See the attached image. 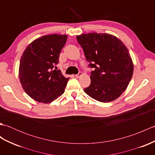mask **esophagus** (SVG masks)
I'll return each mask as SVG.
<instances>
[{
  "label": "esophagus",
  "mask_w": 155,
  "mask_h": 155,
  "mask_svg": "<svg viewBox=\"0 0 155 155\" xmlns=\"http://www.w3.org/2000/svg\"><path fill=\"white\" fill-rule=\"evenodd\" d=\"M81 76H82V72H79L77 74L75 75V77H77V78H79L80 77H81Z\"/></svg>",
  "instance_id": "34e87169"
}]
</instances>
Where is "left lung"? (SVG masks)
Returning <instances> with one entry per match:
<instances>
[{"instance_id": "left-lung-1", "label": "left lung", "mask_w": 155, "mask_h": 155, "mask_svg": "<svg viewBox=\"0 0 155 155\" xmlns=\"http://www.w3.org/2000/svg\"><path fill=\"white\" fill-rule=\"evenodd\" d=\"M88 67L93 68L90 86L84 91L102 103L119 97L126 90L133 74V62L126 46L117 37L91 32L77 36Z\"/></svg>"}]
</instances>
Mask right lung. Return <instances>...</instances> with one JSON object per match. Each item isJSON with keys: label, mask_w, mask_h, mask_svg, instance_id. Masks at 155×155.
I'll return each mask as SVG.
<instances>
[{"label": "right lung", "mask_w": 155, "mask_h": 155, "mask_svg": "<svg viewBox=\"0 0 155 155\" xmlns=\"http://www.w3.org/2000/svg\"><path fill=\"white\" fill-rule=\"evenodd\" d=\"M66 35H48L39 37L23 52L18 75L23 89L39 103H49L64 93L69 78L55 70L59 55L67 42Z\"/></svg>", "instance_id": "obj_1"}]
</instances>
